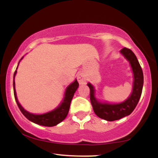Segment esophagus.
I'll return each instance as SVG.
<instances>
[{
    "label": "esophagus",
    "instance_id": "esophagus-1",
    "mask_svg": "<svg viewBox=\"0 0 158 158\" xmlns=\"http://www.w3.org/2000/svg\"><path fill=\"white\" fill-rule=\"evenodd\" d=\"M77 79L80 84H85L86 82V79H85V77H84L83 73H79V74L77 75Z\"/></svg>",
    "mask_w": 158,
    "mask_h": 158
}]
</instances>
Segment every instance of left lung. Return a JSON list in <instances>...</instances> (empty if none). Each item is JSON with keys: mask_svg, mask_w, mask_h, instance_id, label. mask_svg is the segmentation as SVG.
Masks as SVG:
<instances>
[{"mask_svg": "<svg viewBox=\"0 0 158 158\" xmlns=\"http://www.w3.org/2000/svg\"><path fill=\"white\" fill-rule=\"evenodd\" d=\"M120 53L129 62L133 73L132 90L126 100L120 103H111L102 102L96 98V89L91 83L87 85L90 88V99L95 114L99 118L112 122L129 116L137 106L141 97L144 83V76L137 58L131 49L126 47L120 50Z\"/></svg>", "mask_w": 158, "mask_h": 158, "instance_id": "left-lung-1", "label": "left lung"}]
</instances>
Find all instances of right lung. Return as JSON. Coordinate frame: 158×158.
Returning a JSON list of instances; mask_svg holds the SVG:
<instances>
[{
	"label": "right lung",
	"instance_id": "right-lung-1",
	"mask_svg": "<svg viewBox=\"0 0 158 158\" xmlns=\"http://www.w3.org/2000/svg\"><path fill=\"white\" fill-rule=\"evenodd\" d=\"M23 57H21V59L19 60L18 66L16 68V70L15 71L14 75V82H13V86H14V97L15 100L16 101L17 105L21 111V113L23 114L27 119L31 121V122L35 123L36 124L42 125V126L44 127H54L60 124L62 122L66 116H68V114L69 112V109H70V106L71 101L73 98L74 94L76 91L77 88L79 86V83H77V80L75 79L72 83H70L68 87H67L65 92H64V98L62 99V102L60 103V105L54 109L52 111H49L48 112L44 114H33L30 113L29 111H27V110L23 109L22 106L20 104L19 102L18 98H17L16 88H15V76H16L17 73V68H18L19 62L22 60Z\"/></svg>",
	"mask_w": 158,
	"mask_h": 158
}]
</instances>
